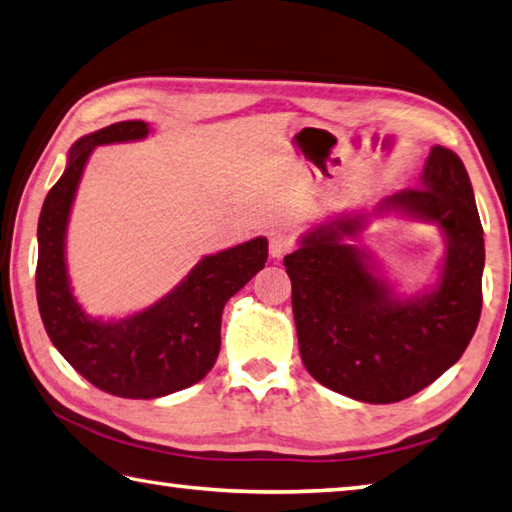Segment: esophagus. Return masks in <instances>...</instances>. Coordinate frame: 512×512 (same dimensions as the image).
<instances>
[{"instance_id":"1","label":"esophagus","mask_w":512,"mask_h":512,"mask_svg":"<svg viewBox=\"0 0 512 512\" xmlns=\"http://www.w3.org/2000/svg\"><path fill=\"white\" fill-rule=\"evenodd\" d=\"M293 248H295V241L291 235H286V232H273L271 239H268V250H271V255L277 259L291 253Z\"/></svg>"}]
</instances>
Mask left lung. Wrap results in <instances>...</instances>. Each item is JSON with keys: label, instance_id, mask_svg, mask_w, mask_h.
<instances>
[{"label": "left lung", "instance_id": "8db88e82", "mask_svg": "<svg viewBox=\"0 0 512 512\" xmlns=\"http://www.w3.org/2000/svg\"><path fill=\"white\" fill-rule=\"evenodd\" d=\"M387 210L443 230L448 253L434 291L398 300L367 255L345 244L365 215L311 230L284 257L304 367L333 392L376 405L414 396L463 356L479 324L486 259L470 176L448 147L430 150L421 188L396 192L374 212Z\"/></svg>", "mask_w": 512, "mask_h": 512}]
</instances>
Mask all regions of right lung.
Listing matches in <instances>:
<instances>
[{
	"label": "right lung",
	"instance_id": "1",
	"mask_svg": "<svg viewBox=\"0 0 512 512\" xmlns=\"http://www.w3.org/2000/svg\"><path fill=\"white\" fill-rule=\"evenodd\" d=\"M143 120H123L71 147L67 170L46 194L37 221V306L53 347L91 385L120 398H159L190 387L215 365L221 313L268 259L264 237L203 257L150 309L118 322L91 320L71 293L64 237L73 197L98 145L145 138Z\"/></svg>",
	"mask_w": 512,
	"mask_h": 512
}]
</instances>
